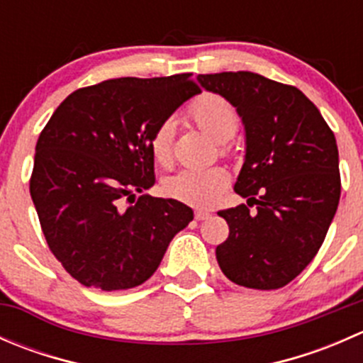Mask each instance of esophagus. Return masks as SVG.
<instances>
[{
	"instance_id": "1",
	"label": "esophagus",
	"mask_w": 363,
	"mask_h": 363,
	"mask_svg": "<svg viewBox=\"0 0 363 363\" xmlns=\"http://www.w3.org/2000/svg\"><path fill=\"white\" fill-rule=\"evenodd\" d=\"M211 218V212L208 211H202V208H196L195 211V219L196 221H205V219Z\"/></svg>"
}]
</instances>
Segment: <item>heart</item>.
<instances>
[{
  "mask_svg": "<svg viewBox=\"0 0 363 363\" xmlns=\"http://www.w3.org/2000/svg\"><path fill=\"white\" fill-rule=\"evenodd\" d=\"M188 117L205 131L208 137L219 142V151L230 155L232 147L228 138L239 128V113L225 96L216 93H203L189 104ZM149 149L160 167H170L174 160V123L163 119L149 138ZM230 186V174L223 167L182 168L177 174L164 179L163 189L170 199L195 207H208L223 195Z\"/></svg>",
  "mask_w": 363,
  "mask_h": 363,
  "instance_id": "1",
  "label": "heart"
}]
</instances>
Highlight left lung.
I'll use <instances>...</instances> for the list:
<instances>
[{
  "label": "left lung",
  "instance_id": "obj_1",
  "mask_svg": "<svg viewBox=\"0 0 363 363\" xmlns=\"http://www.w3.org/2000/svg\"><path fill=\"white\" fill-rule=\"evenodd\" d=\"M199 80L225 96L246 128V161L235 193L247 205L218 212L230 228L216 247L219 267L239 286H286L313 262L337 211L334 131L295 86L252 72L208 73Z\"/></svg>",
  "mask_w": 363,
  "mask_h": 363
}]
</instances>
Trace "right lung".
<instances>
[{
  "label": "right lung",
  "mask_w": 363,
  "mask_h": 363,
  "mask_svg": "<svg viewBox=\"0 0 363 363\" xmlns=\"http://www.w3.org/2000/svg\"><path fill=\"white\" fill-rule=\"evenodd\" d=\"M196 93L191 73L104 80L73 91L40 133L29 193L49 250L84 286L145 283L193 219L177 200L135 193L155 184L151 133Z\"/></svg>",
  "instance_id": "right-lung-1"
}]
</instances>
